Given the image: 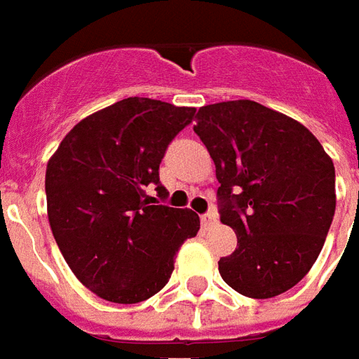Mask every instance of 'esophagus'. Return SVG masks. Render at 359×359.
Wrapping results in <instances>:
<instances>
[{
  "label": "esophagus",
  "mask_w": 359,
  "mask_h": 359,
  "mask_svg": "<svg viewBox=\"0 0 359 359\" xmlns=\"http://www.w3.org/2000/svg\"><path fill=\"white\" fill-rule=\"evenodd\" d=\"M216 218H218L216 212H205V215H201V224L205 226V228H207V226L216 224Z\"/></svg>",
  "instance_id": "34e87169"
}]
</instances>
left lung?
<instances>
[{
    "label": "left lung",
    "instance_id": "obj_1",
    "mask_svg": "<svg viewBox=\"0 0 359 359\" xmlns=\"http://www.w3.org/2000/svg\"><path fill=\"white\" fill-rule=\"evenodd\" d=\"M215 160L220 222L238 236L218 261L241 296L266 299L296 286L321 253L337 208L334 166L296 119L253 100L203 106L195 116Z\"/></svg>",
    "mask_w": 359,
    "mask_h": 359
}]
</instances>
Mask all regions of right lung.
Masks as SVG:
<instances>
[{
    "label": "right lung",
    "instance_id": "add662e5",
    "mask_svg": "<svg viewBox=\"0 0 359 359\" xmlns=\"http://www.w3.org/2000/svg\"><path fill=\"white\" fill-rule=\"evenodd\" d=\"M195 108L131 96L81 119L46 168L48 220L63 259L86 288L139 304L166 286L174 257L199 232L189 208L151 205L166 189L158 168Z\"/></svg>",
    "mask_w": 359,
    "mask_h": 359
}]
</instances>
